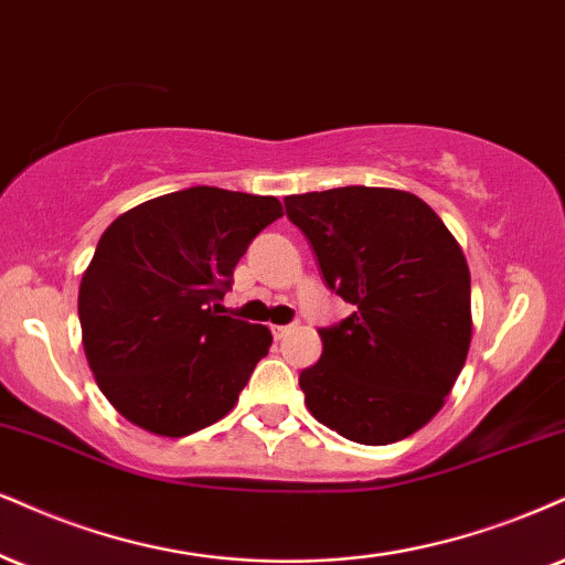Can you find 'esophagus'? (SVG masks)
I'll return each instance as SVG.
<instances>
[{
    "label": "esophagus",
    "mask_w": 565,
    "mask_h": 565,
    "mask_svg": "<svg viewBox=\"0 0 565 565\" xmlns=\"http://www.w3.org/2000/svg\"><path fill=\"white\" fill-rule=\"evenodd\" d=\"M294 330H298V324H275L271 327V335H275L277 340H282V338H288Z\"/></svg>",
    "instance_id": "34e87169"
}]
</instances>
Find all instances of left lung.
Segmentation results:
<instances>
[{
	"label": "left lung",
	"instance_id": "1",
	"mask_svg": "<svg viewBox=\"0 0 565 565\" xmlns=\"http://www.w3.org/2000/svg\"><path fill=\"white\" fill-rule=\"evenodd\" d=\"M327 288L353 306L322 327V359L298 385L317 422L361 445L422 429L471 343V275L458 241L419 196L345 185L285 196Z\"/></svg>",
	"mask_w": 565,
	"mask_h": 565
}]
</instances>
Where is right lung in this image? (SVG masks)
Listing matches in <instances>:
<instances>
[{"instance_id": "add662e5", "label": "right lung", "mask_w": 565, "mask_h": 565, "mask_svg": "<svg viewBox=\"0 0 565 565\" xmlns=\"http://www.w3.org/2000/svg\"><path fill=\"white\" fill-rule=\"evenodd\" d=\"M277 217L275 196L193 185L104 230L78 317L96 385L125 419L185 437L238 403L271 332L222 317L220 301L248 243Z\"/></svg>"}]
</instances>
